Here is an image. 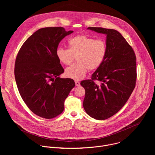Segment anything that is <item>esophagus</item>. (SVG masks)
<instances>
[{"label": "esophagus", "mask_w": 155, "mask_h": 155, "mask_svg": "<svg viewBox=\"0 0 155 155\" xmlns=\"http://www.w3.org/2000/svg\"><path fill=\"white\" fill-rule=\"evenodd\" d=\"M75 84H76V86H79L80 85V81H75Z\"/></svg>", "instance_id": "esophagus-1"}]
</instances>
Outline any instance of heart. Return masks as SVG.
Returning a JSON list of instances; mask_svg holds the SVG:
<instances>
[{
    "label": "heart",
    "instance_id": "heart-1",
    "mask_svg": "<svg viewBox=\"0 0 155 155\" xmlns=\"http://www.w3.org/2000/svg\"><path fill=\"white\" fill-rule=\"evenodd\" d=\"M69 49L58 47L56 55L59 61L65 65H70L75 57L78 62L65 69L68 77L79 80L86 75L89 69L94 71L102 64L107 51L104 40L95 39L86 35H77L69 40Z\"/></svg>",
    "mask_w": 155,
    "mask_h": 155
}]
</instances>
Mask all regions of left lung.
Listing matches in <instances>:
<instances>
[{"label": "left lung", "mask_w": 155, "mask_h": 155, "mask_svg": "<svg viewBox=\"0 0 155 155\" xmlns=\"http://www.w3.org/2000/svg\"><path fill=\"white\" fill-rule=\"evenodd\" d=\"M87 29L107 35L105 58L91 80L80 84L85 90L83 107L91 117L106 120L124 105L136 86V57L132 48L116 30L89 27ZM101 81L96 85L94 80Z\"/></svg>", "instance_id": "8db88e82"}]
</instances>
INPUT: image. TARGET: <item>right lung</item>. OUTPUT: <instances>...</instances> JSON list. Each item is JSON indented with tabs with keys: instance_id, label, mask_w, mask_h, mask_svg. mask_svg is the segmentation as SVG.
<instances>
[{
	"instance_id": "1",
	"label": "right lung",
	"mask_w": 155,
	"mask_h": 155,
	"mask_svg": "<svg viewBox=\"0 0 155 155\" xmlns=\"http://www.w3.org/2000/svg\"><path fill=\"white\" fill-rule=\"evenodd\" d=\"M72 32L62 27L40 29L25 41L17 54L15 77L18 91L28 108L41 118L60 115L75 86L74 80L59 77L64 71L56 55L59 42Z\"/></svg>"
}]
</instances>
